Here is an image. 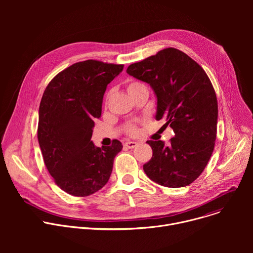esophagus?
<instances>
[{
  "instance_id": "esophagus-1",
  "label": "esophagus",
  "mask_w": 253,
  "mask_h": 253,
  "mask_svg": "<svg viewBox=\"0 0 253 253\" xmlns=\"http://www.w3.org/2000/svg\"><path fill=\"white\" fill-rule=\"evenodd\" d=\"M137 145H138V143H137V142H133V141H127V142L124 143V146H125L126 148H128V149H133V148H135Z\"/></svg>"
}]
</instances>
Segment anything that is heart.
<instances>
[{"label": "heart", "mask_w": 253, "mask_h": 253, "mask_svg": "<svg viewBox=\"0 0 253 253\" xmlns=\"http://www.w3.org/2000/svg\"><path fill=\"white\" fill-rule=\"evenodd\" d=\"M126 88H127L128 93H129L130 95H132L134 92H136V91H138V90H140V89H142V88H146V87H145V85L140 83V82H138V81H135V80H128V81L126 82ZM125 131H126V133H127L128 135H130V136H135V135L138 134L139 129H138L137 125H135V124H129V125L126 127Z\"/></svg>", "instance_id": "obj_1"}]
</instances>
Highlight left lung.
Masks as SVG:
<instances>
[{
	"instance_id": "1",
	"label": "left lung",
	"mask_w": 253,
	"mask_h": 253,
	"mask_svg": "<svg viewBox=\"0 0 253 253\" xmlns=\"http://www.w3.org/2000/svg\"><path fill=\"white\" fill-rule=\"evenodd\" d=\"M126 72L152 87L156 119L165 118L175 133L168 144L147 141L153 155L144 172L162 186L191 184L206 167L217 132V98L205 71L182 51L166 48L131 64Z\"/></svg>"
}]
</instances>
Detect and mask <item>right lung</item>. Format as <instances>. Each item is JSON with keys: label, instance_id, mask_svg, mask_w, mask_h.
I'll return each instance as SVG.
<instances>
[{"label": "right lung", "instance_id": "1", "mask_svg": "<svg viewBox=\"0 0 253 253\" xmlns=\"http://www.w3.org/2000/svg\"><path fill=\"white\" fill-rule=\"evenodd\" d=\"M124 65L97 60L78 62L57 74L46 87L39 108L38 141L55 183L73 196H89L110 178L123 146L96 147L91 141L100 118L107 85Z\"/></svg>", "mask_w": 253, "mask_h": 253}]
</instances>
